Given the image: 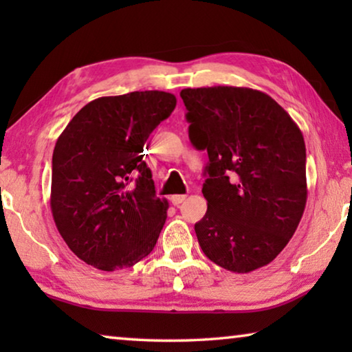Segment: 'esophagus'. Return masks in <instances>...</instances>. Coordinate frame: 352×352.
Masks as SVG:
<instances>
[{
    "label": "esophagus",
    "mask_w": 352,
    "mask_h": 352,
    "mask_svg": "<svg viewBox=\"0 0 352 352\" xmlns=\"http://www.w3.org/2000/svg\"><path fill=\"white\" fill-rule=\"evenodd\" d=\"M186 197H188V195H172V197H170V201H172V205H175V206H178V205H180V204H183V201L184 200H186Z\"/></svg>",
    "instance_id": "obj_1"
}]
</instances>
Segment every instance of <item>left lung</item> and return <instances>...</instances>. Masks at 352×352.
Returning a JSON list of instances; mask_svg holds the SVG:
<instances>
[{"instance_id":"left-lung-1","label":"left lung","mask_w":352,"mask_h":352,"mask_svg":"<svg viewBox=\"0 0 352 352\" xmlns=\"http://www.w3.org/2000/svg\"><path fill=\"white\" fill-rule=\"evenodd\" d=\"M189 140L208 152V210L194 230L214 264L261 269L294 236L307 200L300 127L269 94L243 87L184 88Z\"/></svg>"}]
</instances>
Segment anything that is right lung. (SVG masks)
<instances>
[{"label":"right lung","mask_w":352,"mask_h":352,"mask_svg":"<svg viewBox=\"0 0 352 352\" xmlns=\"http://www.w3.org/2000/svg\"><path fill=\"white\" fill-rule=\"evenodd\" d=\"M175 105L174 94L157 90L98 98L58 136L51 211L63 241L87 264L115 272L153 250L169 205L155 195L141 152Z\"/></svg>","instance_id":"add662e5"}]
</instances>
